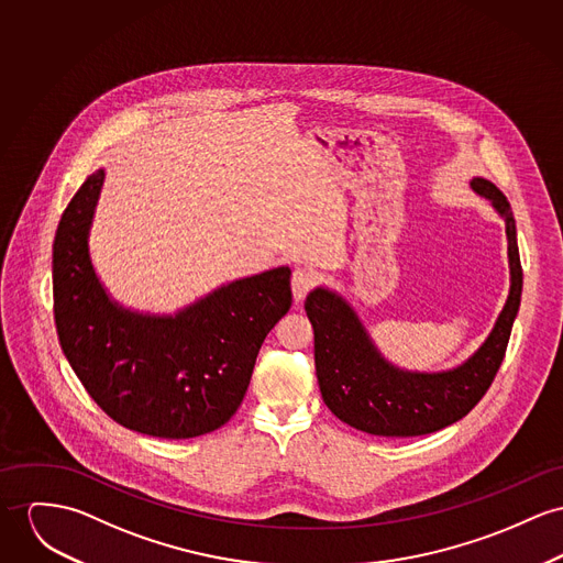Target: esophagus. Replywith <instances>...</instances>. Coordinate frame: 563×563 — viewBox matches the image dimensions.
<instances>
[{"label": "esophagus", "instance_id": "obj_1", "mask_svg": "<svg viewBox=\"0 0 563 563\" xmlns=\"http://www.w3.org/2000/svg\"><path fill=\"white\" fill-rule=\"evenodd\" d=\"M317 285V274L308 267H296L294 276H291V289H294V298L296 302H302L306 294Z\"/></svg>", "mask_w": 563, "mask_h": 563}]
</instances>
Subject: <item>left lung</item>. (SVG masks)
Returning a JSON list of instances; mask_svg holds the SVG:
<instances>
[{
	"mask_svg": "<svg viewBox=\"0 0 563 563\" xmlns=\"http://www.w3.org/2000/svg\"><path fill=\"white\" fill-rule=\"evenodd\" d=\"M472 188L506 220L510 296L484 345L461 366L443 373L400 371L377 351L355 310L323 287L303 308L314 330V366L323 402L349 427L382 437H416L465 418L490 388L510 341L522 294L517 224L504 192L474 177Z\"/></svg>",
	"mask_w": 563,
	"mask_h": 563,
	"instance_id": "1",
	"label": "left lung"
}]
</instances>
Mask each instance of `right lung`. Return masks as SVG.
Wrapping results in <instances>:
<instances>
[{
  "label": "right lung",
  "instance_id": "add662e5",
  "mask_svg": "<svg viewBox=\"0 0 563 563\" xmlns=\"http://www.w3.org/2000/svg\"><path fill=\"white\" fill-rule=\"evenodd\" d=\"M104 172L70 199L53 242L59 345L96 405L118 424L161 439L220 429L238 411L267 332L291 308V269L222 285L175 314L113 302L89 260Z\"/></svg>",
  "mask_w": 563,
  "mask_h": 563
}]
</instances>
